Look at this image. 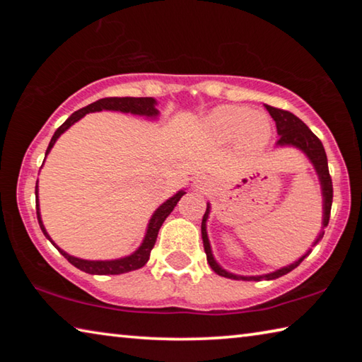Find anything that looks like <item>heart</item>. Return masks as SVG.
I'll return each mask as SVG.
<instances>
[{
	"mask_svg": "<svg viewBox=\"0 0 362 362\" xmlns=\"http://www.w3.org/2000/svg\"><path fill=\"white\" fill-rule=\"evenodd\" d=\"M207 132L220 142L235 139L243 148L259 150L272 136V122L263 113H252L246 107H218L206 121Z\"/></svg>",
	"mask_w": 362,
	"mask_h": 362,
	"instance_id": "obj_1",
	"label": "heart"
}]
</instances>
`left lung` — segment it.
Listing matches in <instances>:
<instances>
[{"instance_id": "8db88e82", "label": "left lung", "mask_w": 362, "mask_h": 362, "mask_svg": "<svg viewBox=\"0 0 362 362\" xmlns=\"http://www.w3.org/2000/svg\"><path fill=\"white\" fill-rule=\"evenodd\" d=\"M265 108L268 110V113L272 115V118L276 122V129H278V146H296V148L302 150L311 163H313V166L317 173V177H320V182H321V189H322V228H326L327 223H329V218H330V207H332V196H334V188H332V179H330L329 175V166H327V156H326V151H324V146L321 144V140L317 139L313 132L308 129V126L305 124V122L297 118L296 115L291 113V112H286V110H281V108H274V107H269L265 105ZM209 204H207V209L206 214L203 217V223H201V235H203V243H204V250H206V255H207V263H209L211 268L216 272L217 274L223 278H230V279H238V281H262V279H276L284 276L289 272H292L293 268H297L300 263L303 262L305 257L310 255V250L306 252L305 255L300 257L297 262L291 263V265H287L284 268H279L276 272L273 273H268V274H262V276H240V274H233L228 273L226 269H223L222 267L218 265L214 259L212 255V250H211V244H209V238H207V230H206V222H207V217H209ZM324 236V231L320 233V236L316 238L315 244H317L321 241V238Z\"/></svg>"}]
</instances>
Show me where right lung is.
Returning <instances> with one entry per match:
<instances>
[{
    "label": "right lung",
    "instance_id": "add662e5",
    "mask_svg": "<svg viewBox=\"0 0 362 362\" xmlns=\"http://www.w3.org/2000/svg\"><path fill=\"white\" fill-rule=\"evenodd\" d=\"M102 110H113V112H121V113H132V115H140V116H146V118H156L159 112L156 110V100L153 97H105V99H100L90 105L84 107L78 112L73 113L69 119H66L59 129L54 132V136L49 142V146L46 150V155L56 144V140L62 136V134L69 129L71 124H75L76 121L83 118L86 113H93V112H102ZM35 194H36V217H38V223L40 228L45 233V236L51 241L54 246L56 243L51 240V236L47 235V231L45 228V225L41 222V214H40V204H38V182H36L35 187ZM185 194L183 189H180L179 193H175L173 198H169L166 203H163L158 207L150 218L148 228H146L145 238L140 247L136 250V252L122 257V259H116V260H83L78 259V257H73L70 254H66L65 250L60 249L59 246L57 250L62 254L66 260H69L71 265H75L76 268L81 269V272H86L89 274H122V273H129L134 272V269L142 268L146 262L150 259V252L153 246H155L156 238H158V231L161 228V225L170 212L174 211V207L179 203L182 196Z\"/></svg>",
    "mask_w": 362,
    "mask_h": 362
}]
</instances>
